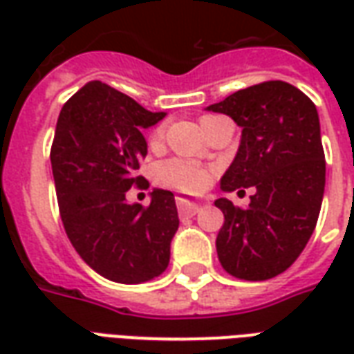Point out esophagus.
<instances>
[{
    "mask_svg": "<svg viewBox=\"0 0 354 354\" xmlns=\"http://www.w3.org/2000/svg\"><path fill=\"white\" fill-rule=\"evenodd\" d=\"M176 205H178V212L184 216H193L203 205V201H192L185 199V197H176Z\"/></svg>",
    "mask_w": 354,
    "mask_h": 354,
    "instance_id": "1",
    "label": "esophagus"
}]
</instances>
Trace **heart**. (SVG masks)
Segmentation results:
<instances>
[{
    "label": "heart",
    "mask_w": 354,
    "mask_h": 354,
    "mask_svg": "<svg viewBox=\"0 0 354 354\" xmlns=\"http://www.w3.org/2000/svg\"><path fill=\"white\" fill-rule=\"evenodd\" d=\"M212 115H205L201 119V123ZM165 134V127L159 124L155 127L151 136H149V144H159ZM155 180L157 184L165 185V187H172V189H180V192H201L205 189L210 182V170L195 165V162L184 161V159H169L162 161L157 169H155Z\"/></svg>",
    "instance_id": "obj_1"
}]
</instances>
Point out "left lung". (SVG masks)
Instances as JSON below:
<instances>
[{"label": "left lung", "instance_id": "8db88e82", "mask_svg": "<svg viewBox=\"0 0 354 354\" xmlns=\"http://www.w3.org/2000/svg\"><path fill=\"white\" fill-rule=\"evenodd\" d=\"M208 109L243 127L222 189L256 187L246 210L227 199L214 203L223 212L218 260L243 281L273 279L299 258L319 220L326 161L317 108L294 85L263 81Z\"/></svg>", "mask_w": 354, "mask_h": 354}]
</instances>
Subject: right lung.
Listing matches in <instances>:
<instances>
[{"mask_svg": "<svg viewBox=\"0 0 354 354\" xmlns=\"http://www.w3.org/2000/svg\"><path fill=\"white\" fill-rule=\"evenodd\" d=\"M165 113L147 111L131 96L91 81L66 102L50 146V165L66 235L83 261L121 284H140L169 267L178 230L174 195L151 192V203L129 205L147 144L142 129Z\"/></svg>", "mask_w": 354, "mask_h": 354, "instance_id": "1", "label": "right lung"}]
</instances>
